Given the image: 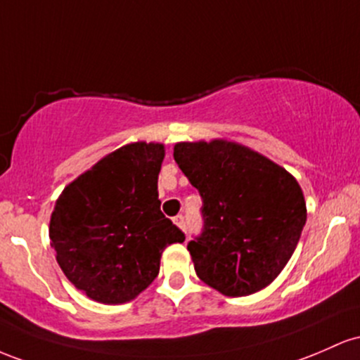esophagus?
I'll return each mask as SVG.
<instances>
[{
	"label": "esophagus",
	"mask_w": 360,
	"mask_h": 360,
	"mask_svg": "<svg viewBox=\"0 0 360 360\" xmlns=\"http://www.w3.org/2000/svg\"><path fill=\"white\" fill-rule=\"evenodd\" d=\"M173 223L179 226L180 229H185V221H184V216H176L173 217Z\"/></svg>",
	"instance_id": "1"
}]
</instances>
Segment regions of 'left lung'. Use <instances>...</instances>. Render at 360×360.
Returning <instances> with one entry per match:
<instances>
[{"instance_id":"left-lung-1","label":"left lung","mask_w":360,"mask_h":360,"mask_svg":"<svg viewBox=\"0 0 360 360\" xmlns=\"http://www.w3.org/2000/svg\"><path fill=\"white\" fill-rule=\"evenodd\" d=\"M173 158L204 202V231L187 245L197 277L229 297L267 288L292 257L306 224L297 180L228 139L176 143Z\"/></svg>"}]
</instances>
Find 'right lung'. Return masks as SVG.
<instances>
[{"mask_svg": "<svg viewBox=\"0 0 360 360\" xmlns=\"http://www.w3.org/2000/svg\"><path fill=\"white\" fill-rule=\"evenodd\" d=\"M165 144L129 143L64 187L49 238L68 281L103 304L139 296L160 272L161 253L185 234L160 211Z\"/></svg>", "mask_w": 360, "mask_h": 360, "instance_id": "obj_1", "label": "right lung"}]
</instances>
